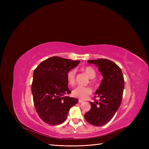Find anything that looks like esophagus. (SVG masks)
<instances>
[{
    "mask_svg": "<svg viewBox=\"0 0 149 149\" xmlns=\"http://www.w3.org/2000/svg\"><path fill=\"white\" fill-rule=\"evenodd\" d=\"M83 102V100H78V102H79V103H81V102Z\"/></svg>",
    "mask_w": 149,
    "mask_h": 149,
    "instance_id": "esophagus-1",
    "label": "esophagus"
}]
</instances>
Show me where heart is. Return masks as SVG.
I'll list each match as a JSON object with an SVG mask.
<instances>
[{"mask_svg":"<svg viewBox=\"0 0 149 149\" xmlns=\"http://www.w3.org/2000/svg\"><path fill=\"white\" fill-rule=\"evenodd\" d=\"M83 71H84L89 78L93 79L95 78L96 73L93 68L91 66H86L83 68ZM76 70L72 69L67 73L66 79L68 84L71 86L74 85L76 80ZM93 92L92 89L90 87H84V86H77L72 91V94L75 97H77L80 100H86L89 95H91Z\"/></svg>","mask_w":149,"mask_h":149,"instance_id":"obj_1","label":"heart"}]
</instances>
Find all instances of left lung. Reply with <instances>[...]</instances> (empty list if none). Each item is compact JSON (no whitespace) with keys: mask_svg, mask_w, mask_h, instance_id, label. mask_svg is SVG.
Instances as JSON below:
<instances>
[{"mask_svg":"<svg viewBox=\"0 0 149 149\" xmlns=\"http://www.w3.org/2000/svg\"><path fill=\"white\" fill-rule=\"evenodd\" d=\"M97 66L103 79L96 90L94 99L90 102L91 108L84 114L88 123L95 126L107 124L118 110L123 99L124 79L123 72L115 63L107 59L88 60Z\"/></svg>","mask_w":149,"mask_h":149,"instance_id":"obj_1","label":"left lung"}]
</instances>
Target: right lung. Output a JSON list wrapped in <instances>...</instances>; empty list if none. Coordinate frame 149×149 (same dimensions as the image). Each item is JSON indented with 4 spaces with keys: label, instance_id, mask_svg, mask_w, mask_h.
<instances>
[{
    "label": "right lung",
    "instance_id": "add662e5",
    "mask_svg": "<svg viewBox=\"0 0 149 149\" xmlns=\"http://www.w3.org/2000/svg\"><path fill=\"white\" fill-rule=\"evenodd\" d=\"M79 61L53 56L43 61L33 71L31 93L36 111L45 123L58 125L63 123L70 108L78 103L68 87L67 73Z\"/></svg>",
    "mask_w": 149,
    "mask_h": 149
}]
</instances>
